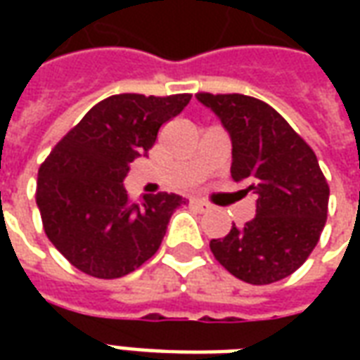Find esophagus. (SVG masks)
Segmentation results:
<instances>
[{
  "label": "esophagus",
  "mask_w": 360,
  "mask_h": 360,
  "mask_svg": "<svg viewBox=\"0 0 360 360\" xmlns=\"http://www.w3.org/2000/svg\"><path fill=\"white\" fill-rule=\"evenodd\" d=\"M191 206H195L198 212H208L212 208L210 204L204 202V200H200V198H193V200H191Z\"/></svg>",
  "instance_id": "34e87169"
}]
</instances>
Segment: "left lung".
I'll return each instance as SVG.
<instances>
[{"label":"left lung","instance_id":"8db88e82","mask_svg":"<svg viewBox=\"0 0 360 360\" xmlns=\"http://www.w3.org/2000/svg\"><path fill=\"white\" fill-rule=\"evenodd\" d=\"M231 139V177L257 196V216L210 249L235 278L266 285L291 276L316 247L330 188L316 154L268 103L245 94H196Z\"/></svg>","mask_w":360,"mask_h":360}]
</instances>
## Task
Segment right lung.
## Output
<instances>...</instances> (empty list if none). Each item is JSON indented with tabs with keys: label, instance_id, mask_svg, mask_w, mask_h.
<instances>
[{
	"label": "right lung",
	"instance_id": "obj_1",
	"mask_svg": "<svg viewBox=\"0 0 360 360\" xmlns=\"http://www.w3.org/2000/svg\"><path fill=\"white\" fill-rule=\"evenodd\" d=\"M188 102L191 94L110 96L51 150L38 172L36 204L48 239L75 268L123 278L156 255L173 212L188 200L158 193L131 202L123 181Z\"/></svg>",
	"mask_w": 360,
	"mask_h": 360
}]
</instances>
